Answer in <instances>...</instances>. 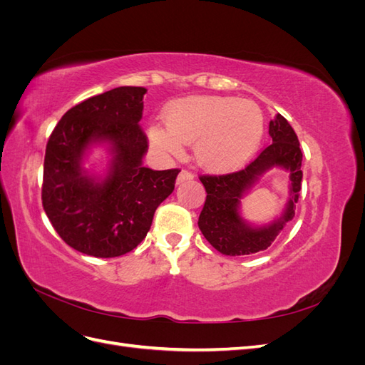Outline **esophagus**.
<instances>
[{
	"mask_svg": "<svg viewBox=\"0 0 365 365\" xmlns=\"http://www.w3.org/2000/svg\"><path fill=\"white\" fill-rule=\"evenodd\" d=\"M190 180H193V173L192 172H189V170H181L180 172V175H178V178H176V184H182V182H185V181H190Z\"/></svg>",
	"mask_w": 365,
	"mask_h": 365,
	"instance_id": "1",
	"label": "esophagus"
}]
</instances>
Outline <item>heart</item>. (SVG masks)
<instances>
[{
  "label": "heart",
  "instance_id": "1",
  "mask_svg": "<svg viewBox=\"0 0 365 365\" xmlns=\"http://www.w3.org/2000/svg\"><path fill=\"white\" fill-rule=\"evenodd\" d=\"M168 126L152 125L153 148L180 157L184 145L195 143L197 164L213 172L244 165L256 153L263 137L260 108L250 101L196 96L175 102L165 111Z\"/></svg>",
  "mask_w": 365,
  "mask_h": 365
}]
</instances>
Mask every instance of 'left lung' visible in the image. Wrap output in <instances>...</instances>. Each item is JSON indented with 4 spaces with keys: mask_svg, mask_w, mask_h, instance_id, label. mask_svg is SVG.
<instances>
[{
    "mask_svg": "<svg viewBox=\"0 0 365 365\" xmlns=\"http://www.w3.org/2000/svg\"><path fill=\"white\" fill-rule=\"evenodd\" d=\"M272 143L264 148L245 169L227 175H201L207 197L197 225L210 245L225 256H247L267 250L279 236L286 222L295 215V204L302 190V160L295 130L283 115L269 121ZM271 167L290 172V200L284 215L268 226L254 227L240 216V200L252 184Z\"/></svg>",
    "mask_w": 365,
    "mask_h": 365,
    "instance_id": "1",
    "label": "left lung"
}]
</instances>
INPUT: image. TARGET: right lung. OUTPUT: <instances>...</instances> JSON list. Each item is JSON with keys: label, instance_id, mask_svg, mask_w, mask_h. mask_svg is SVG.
I'll return each instance as SVG.
<instances>
[{"label": "right lung", "instance_id": "obj_1", "mask_svg": "<svg viewBox=\"0 0 365 365\" xmlns=\"http://www.w3.org/2000/svg\"><path fill=\"white\" fill-rule=\"evenodd\" d=\"M143 86H118L68 109L53 129L43 158L42 205L65 244L93 257H118L146 237L180 169L143 165L149 143L138 121ZM106 142L113 160L103 180L81 164Z\"/></svg>", "mask_w": 365, "mask_h": 365}]
</instances>
